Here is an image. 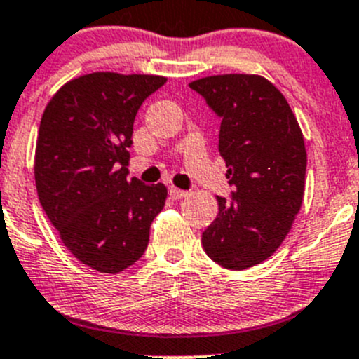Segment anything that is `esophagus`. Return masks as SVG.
I'll return each mask as SVG.
<instances>
[{
  "label": "esophagus",
  "mask_w": 359,
  "mask_h": 359,
  "mask_svg": "<svg viewBox=\"0 0 359 359\" xmlns=\"http://www.w3.org/2000/svg\"><path fill=\"white\" fill-rule=\"evenodd\" d=\"M170 196H172V198H175V200L186 198V196H187V191L179 189V187L172 186V187H170Z\"/></svg>",
  "instance_id": "esophagus-1"
}]
</instances>
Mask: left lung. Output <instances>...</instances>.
<instances>
[{"label": "left lung", "mask_w": 359, "mask_h": 359, "mask_svg": "<svg viewBox=\"0 0 359 359\" xmlns=\"http://www.w3.org/2000/svg\"><path fill=\"white\" fill-rule=\"evenodd\" d=\"M189 86L221 116L219 156L232 202L202 233L207 255L243 271L269 259L285 241L304 196L306 149L283 93L257 74H219Z\"/></svg>", "instance_id": "obj_1"}]
</instances>
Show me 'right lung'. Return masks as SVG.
<instances>
[{"label": "right lung", "instance_id": "add662e5", "mask_svg": "<svg viewBox=\"0 0 359 359\" xmlns=\"http://www.w3.org/2000/svg\"><path fill=\"white\" fill-rule=\"evenodd\" d=\"M166 83L152 74L92 72L67 81L36 134L40 205L67 250L97 273L116 274L145 253L168 189L127 180L133 123Z\"/></svg>", "mask_w": 359, "mask_h": 359}]
</instances>
